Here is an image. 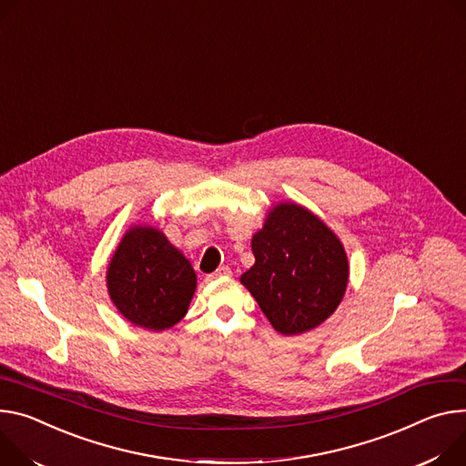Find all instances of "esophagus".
<instances>
[{"instance_id": "obj_1", "label": "esophagus", "mask_w": 466, "mask_h": 466, "mask_svg": "<svg viewBox=\"0 0 466 466\" xmlns=\"http://www.w3.org/2000/svg\"><path fill=\"white\" fill-rule=\"evenodd\" d=\"M228 275H232V271H230V268L228 266H221L216 273H211L209 275V279H218V277H228Z\"/></svg>"}]
</instances>
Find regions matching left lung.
I'll return each mask as SVG.
<instances>
[{"label": "left lung", "mask_w": 466, "mask_h": 466, "mask_svg": "<svg viewBox=\"0 0 466 466\" xmlns=\"http://www.w3.org/2000/svg\"><path fill=\"white\" fill-rule=\"evenodd\" d=\"M252 255L257 262L241 275V284L275 330H310L340 305L350 277L346 250L309 209L275 206L252 238Z\"/></svg>", "instance_id": "obj_1"}]
</instances>
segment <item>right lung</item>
<instances>
[{"mask_svg":"<svg viewBox=\"0 0 466 466\" xmlns=\"http://www.w3.org/2000/svg\"><path fill=\"white\" fill-rule=\"evenodd\" d=\"M197 286L182 252L156 228L136 227L126 234L107 269V289L120 314L148 330L178 323Z\"/></svg>","mask_w":466,"mask_h":466,"instance_id":"right-lung-1","label":"right lung"}]
</instances>
